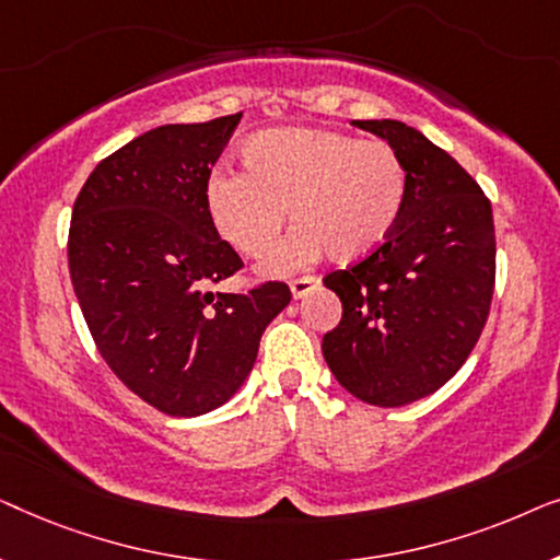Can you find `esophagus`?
<instances>
[{"instance_id": "34e87169", "label": "esophagus", "mask_w": 560, "mask_h": 560, "mask_svg": "<svg viewBox=\"0 0 560 560\" xmlns=\"http://www.w3.org/2000/svg\"><path fill=\"white\" fill-rule=\"evenodd\" d=\"M318 285H320V278H313V275H308V278H298L290 282V293H293V298L298 301V298H305L313 288H318Z\"/></svg>"}]
</instances>
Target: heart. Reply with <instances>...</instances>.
I'll return each instance as SVG.
<instances>
[{"label":"heart","mask_w":560,"mask_h":560,"mask_svg":"<svg viewBox=\"0 0 560 560\" xmlns=\"http://www.w3.org/2000/svg\"><path fill=\"white\" fill-rule=\"evenodd\" d=\"M242 163L247 173L219 167L211 175L206 211L221 240L247 257L278 244L290 213L298 226L265 262L270 275L293 272L326 252L336 262L370 257L402 217L408 173L382 140L278 127L249 137Z\"/></svg>","instance_id":"1"}]
</instances>
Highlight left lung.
I'll return each instance as SVG.
<instances>
[{
    "label": "left lung",
    "mask_w": 560,
    "mask_h": 560,
    "mask_svg": "<svg viewBox=\"0 0 560 560\" xmlns=\"http://www.w3.org/2000/svg\"><path fill=\"white\" fill-rule=\"evenodd\" d=\"M351 125L400 155L408 194L389 240L324 278L343 313L320 349L357 400L400 408L446 385L479 341L494 293L492 203L418 129L397 119Z\"/></svg>",
    "instance_id": "1"
}]
</instances>
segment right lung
Masks as SVG:
<instances>
[{"instance_id":"obj_1","label":"right lung","mask_w":560,"mask_h":560,"mask_svg":"<svg viewBox=\"0 0 560 560\" xmlns=\"http://www.w3.org/2000/svg\"><path fill=\"white\" fill-rule=\"evenodd\" d=\"M242 114L165 125L102 160L73 203L68 267L112 372L152 408L196 418L232 400L255 366L285 282L211 285L242 267L206 211L209 167Z\"/></svg>"}]
</instances>
